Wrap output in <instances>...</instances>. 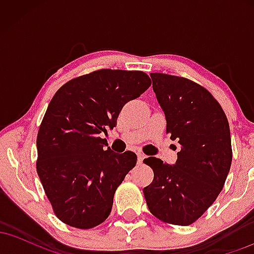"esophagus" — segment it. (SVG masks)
<instances>
[{
	"label": "esophagus",
	"mask_w": 254,
	"mask_h": 254,
	"mask_svg": "<svg viewBox=\"0 0 254 254\" xmlns=\"http://www.w3.org/2000/svg\"><path fill=\"white\" fill-rule=\"evenodd\" d=\"M144 159H145L144 154H141V153L137 154V164L142 165V164H143V160H144Z\"/></svg>",
	"instance_id": "34e87169"
}]
</instances>
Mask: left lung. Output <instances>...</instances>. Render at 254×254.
I'll return each mask as SVG.
<instances>
[{
    "label": "left lung",
    "mask_w": 254,
    "mask_h": 254,
    "mask_svg": "<svg viewBox=\"0 0 254 254\" xmlns=\"http://www.w3.org/2000/svg\"><path fill=\"white\" fill-rule=\"evenodd\" d=\"M153 89L166 116V133L180 144L176 165L150 156L154 172L143 189L148 209L162 222L189 226L222 191L232 165L226 113L208 89L186 77L151 72Z\"/></svg>",
    "instance_id": "obj_1"
}]
</instances>
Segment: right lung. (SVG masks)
Instances as JSON below:
<instances>
[{
    "instance_id": "add662e5",
    "label": "right lung",
    "mask_w": 254,
    "mask_h": 254,
    "mask_svg": "<svg viewBox=\"0 0 254 254\" xmlns=\"http://www.w3.org/2000/svg\"><path fill=\"white\" fill-rule=\"evenodd\" d=\"M143 71L100 69L64 83L51 99L37 136V173L55 215L89 229L109 217L117 188L137 156L113 153L101 133L113 129L127 101L150 87Z\"/></svg>"
}]
</instances>
